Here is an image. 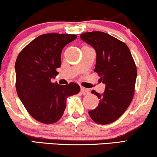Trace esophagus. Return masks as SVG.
<instances>
[{"instance_id": "esophagus-1", "label": "esophagus", "mask_w": 157, "mask_h": 157, "mask_svg": "<svg viewBox=\"0 0 157 157\" xmlns=\"http://www.w3.org/2000/svg\"><path fill=\"white\" fill-rule=\"evenodd\" d=\"M81 92L83 94H86L89 93V90H87V89L84 88V87H81Z\"/></svg>"}]
</instances>
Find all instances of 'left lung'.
Wrapping results in <instances>:
<instances>
[{
  "label": "left lung",
  "instance_id": "1",
  "mask_svg": "<svg viewBox=\"0 0 157 157\" xmlns=\"http://www.w3.org/2000/svg\"><path fill=\"white\" fill-rule=\"evenodd\" d=\"M81 38L95 49L94 72L105 84V92L92 93L100 99L95 109L89 111L94 122L108 124L117 121L124 113L135 94L137 67L128 46L113 36L103 32L81 34Z\"/></svg>",
  "mask_w": 157,
  "mask_h": 157
}]
</instances>
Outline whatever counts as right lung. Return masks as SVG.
<instances>
[{
	"mask_svg": "<svg viewBox=\"0 0 157 157\" xmlns=\"http://www.w3.org/2000/svg\"><path fill=\"white\" fill-rule=\"evenodd\" d=\"M77 38L75 34L40 35L19 52L15 63L16 90L30 115L40 123L59 121L67 98L80 92L78 84L52 83L61 65L62 50Z\"/></svg>",
	"mask_w": 157,
	"mask_h": 157,
	"instance_id": "add662e5",
	"label": "right lung"
}]
</instances>
